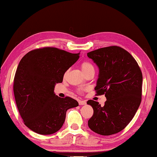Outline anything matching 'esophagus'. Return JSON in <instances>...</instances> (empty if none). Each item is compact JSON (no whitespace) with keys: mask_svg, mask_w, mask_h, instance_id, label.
I'll list each match as a JSON object with an SVG mask.
<instances>
[{"mask_svg":"<svg viewBox=\"0 0 157 157\" xmlns=\"http://www.w3.org/2000/svg\"><path fill=\"white\" fill-rule=\"evenodd\" d=\"M79 105H86V101H84V100H79Z\"/></svg>","mask_w":157,"mask_h":157,"instance_id":"obj_1","label":"esophagus"}]
</instances>
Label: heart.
<instances>
[{"label": "heart", "mask_w": 157, "mask_h": 157, "mask_svg": "<svg viewBox=\"0 0 157 157\" xmlns=\"http://www.w3.org/2000/svg\"><path fill=\"white\" fill-rule=\"evenodd\" d=\"M80 67H81V69H82V71H83V73L85 74V75H86L87 73L89 72V71H94L93 65L89 61H84V62H82V63H81V64H80ZM67 74H68V71H67L66 72H65L64 74V78H66V76L67 75ZM83 90H84V88H79L78 89V92L79 93H82V92H83Z\"/></svg>", "instance_id": "obj_1"}]
</instances>
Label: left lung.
<instances>
[{"label": "left lung", "mask_w": 157, "mask_h": 157, "mask_svg": "<svg viewBox=\"0 0 157 157\" xmlns=\"http://www.w3.org/2000/svg\"><path fill=\"white\" fill-rule=\"evenodd\" d=\"M99 67L95 90L106 98L104 106L88 100L93 115L88 121L93 132L108 136L120 132L130 123L141 101L143 76L137 62L123 48L110 46L87 53Z\"/></svg>", "instance_id": "1"}]
</instances>
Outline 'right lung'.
<instances>
[{"label": "right lung", "mask_w": 157, "mask_h": 157, "mask_svg": "<svg viewBox=\"0 0 157 157\" xmlns=\"http://www.w3.org/2000/svg\"><path fill=\"white\" fill-rule=\"evenodd\" d=\"M79 53L55 47H44L27 53L17 68L13 93L17 108L25 126L40 135H51L62 128L67 110L78 102L54 93L57 83L78 61Z\"/></svg>", "instance_id": "right-lung-1"}]
</instances>
